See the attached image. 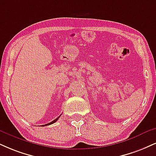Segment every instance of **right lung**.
<instances>
[{
	"label": "right lung",
	"mask_w": 156,
	"mask_h": 156,
	"mask_svg": "<svg viewBox=\"0 0 156 156\" xmlns=\"http://www.w3.org/2000/svg\"><path fill=\"white\" fill-rule=\"evenodd\" d=\"M59 117H60V115H59V117H58V118H57V119H56L55 120H54V121H53L50 122V123H47V124H45L44 126H48V125H51V124H52V123H55V122H56V121H57L58 119H59ZM43 126H44V125H43Z\"/></svg>",
	"instance_id": "1"
}]
</instances>
